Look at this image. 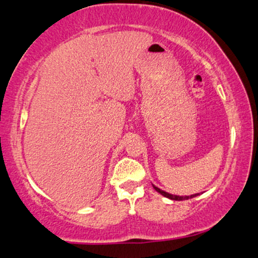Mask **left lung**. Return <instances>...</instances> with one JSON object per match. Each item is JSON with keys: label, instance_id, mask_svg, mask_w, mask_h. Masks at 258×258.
Instances as JSON below:
<instances>
[{"label": "left lung", "instance_id": "obj_1", "mask_svg": "<svg viewBox=\"0 0 258 258\" xmlns=\"http://www.w3.org/2000/svg\"><path fill=\"white\" fill-rule=\"evenodd\" d=\"M153 188L155 190L158 191V193H160L161 195H164L165 198H168V199H170V200H174V201H182V200H188V199H193V198H195V197H198V195H200V194H191V195H186V197H180V195H173V194H169V193H167V191H165V190H162V189H160V188H158L157 186H154L153 184Z\"/></svg>", "mask_w": 258, "mask_h": 258}]
</instances>
